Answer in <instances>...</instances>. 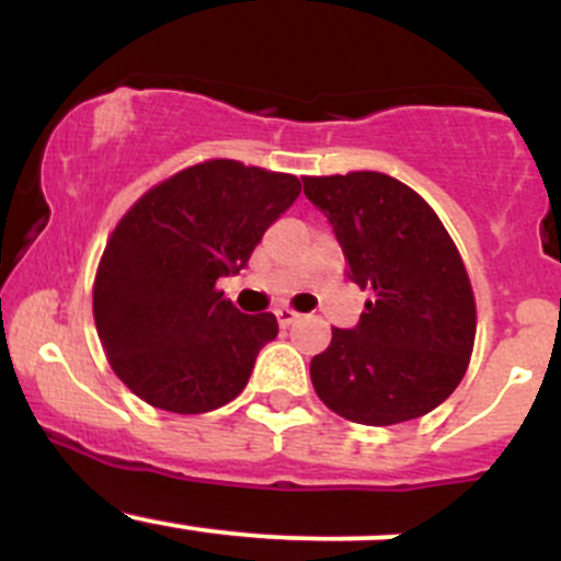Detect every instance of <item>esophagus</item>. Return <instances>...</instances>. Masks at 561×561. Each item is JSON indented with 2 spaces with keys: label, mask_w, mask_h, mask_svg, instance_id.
I'll return each mask as SVG.
<instances>
[{
  "label": "esophagus",
  "mask_w": 561,
  "mask_h": 561,
  "mask_svg": "<svg viewBox=\"0 0 561 561\" xmlns=\"http://www.w3.org/2000/svg\"><path fill=\"white\" fill-rule=\"evenodd\" d=\"M300 319L298 311H293V308H276V321H279V327H287L295 324V321Z\"/></svg>",
  "instance_id": "esophagus-1"
}]
</instances>
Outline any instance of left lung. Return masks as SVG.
<instances>
[{"label":"left lung","mask_w":561,"mask_h":561,"mask_svg":"<svg viewBox=\"0 0 561 561\" xmlns=\"http://www.w3.org/2000/svg\"><path fill=\"white\" fill-rule=\"evenodd\" d=\"M302 192L332 224L347 279L369 289L353 330H332L311 382L327 409L371 427L440 405L465 377L478 311L459 250L435 210L388 173L306 176Z\"/></svg>","instance_id":"1"}]
</instances>
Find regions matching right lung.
<instances>
[{
    "instance_id": "1",
    "label": "right lung",
    "mask_w": 561,
    "mask_h": 561,
    "mask_svg": "<svg viewBox=\"0 0 561 561\" xmlns=\"http://www.w3.org/2000/svg\"><path fill=\"white\" fill-rule=\"evenodd\" d=\"M300 182L240 160H205L145 192L113 229L94 279V324L107 362L141 401L205 414L234 401L274 313L248 317L216 289L248 266Z\"/></svg>"
}]
</instances>
